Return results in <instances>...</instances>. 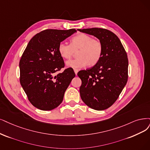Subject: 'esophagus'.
Instances as JSON below:
<instances>
[{
    "label": "esophagus",
    "mask_w": 150,
    "mask_h": 150,
    "mask_svg": "<svg viewBox=\"0 0 150 150\" xmlns=\"http://www.w3.org/2000/svg\"><path fill=\"white\" fill-rule=\"evenodd\" d=\"M74 71H75V75H77V73H78V71H79V70H78V69H74Z\"/></svg>",
    "instance_id": "esophagus-1"
}]
</instances>
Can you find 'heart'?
I'll use <instances>...</instances> for the list:
<instances>
[{"instance_id": "obj_1", "label": "heart", "mask_w": 150, "mask_h": 150, "mask_svg": "<svg viewBox=\"0 0 150 150\" xmlns=\"http://www.w3.org/2000/svg\"><path fill=\"white\" fill-rule=\"evenodd\" d=\"M77 51L78 58L67 61V67L76 69L85 67L87 65L94 66L101 58L103 44L99 40L85 33H80L72 38L70 44L64 41L59 44L58 52L64 59H70Z\"/></svg>"}]
</instances>
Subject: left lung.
<instances>
[{"label":"left lung","mask_w":150,"mask_h":150,"mask_svg":"<svg viewBox=\"0 0 150 150\" xmlns=\"http://www.w3.org/2000/svg\"><path fill=\"white\" fill-rule=\"evenodd\" d=\"M78 30L96 37L103 44L102 56L98 64L77 74L81 80V98L93 109H106L117 100L128 80L127 52L119 38L108 30L92 28Z\"/></svg>","instance_id":"8db88e82"}]
</instances>
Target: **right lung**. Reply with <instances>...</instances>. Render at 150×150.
<instances>
[{
	"label": "right lung",
	"instance_id": "obj_1",
	"mask_svg": "<svg viewBox=\"0 0 150 150\" xmlns=\"http://www.w3.org/2000/svg\"><path fill=\"white\" fill-rule=\"evenodd\" d=\"M75 29H48L33 36L20 59V81L30 102L42 110H52L63 101L65 91L75 74L71 68L55 75L65 67L58 52L60 42Z\"/></svg>",
	"mask_w": 150,
	"mask_h": 150
}]
</instances>
